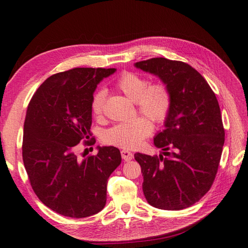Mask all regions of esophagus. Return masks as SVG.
<instances>
[{
  "mask_svg": "<svg viewBox=\"0 0 248 248\" xmlns=\"http://www.w3.org/2000/svg\"><path fill=\"white\" fill-rule=\"evenodd\" d=\"M121 156H122V159L124 161H130L133 158V154L131 152H129V151L122 150L121 151Z\"/></svg>",
  "mask_w": 248,
  "mask_h": 248,
  "instance_id": "34e87169",
  "label": "esophagus"
}]
</instances>
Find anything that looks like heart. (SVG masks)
I'll use <instances>...</instances> for the list:
<instances>
[{
    "label": "heart",
    "mask_w": 248,
    "mask_h": 248,
    "mask_svg": "<svg viewBox=\"0 0 248 248\" xmlns=\"http://www.w3.org/2000/svg\"><path fill=\"white\" fill-rule=\"evenodd\" d=\"M115 87L134 101L139 112L154 123L160 124L166 120L171 108V94L163 83H149L147 78L139 74L124 72L119 76ZM106 97L104 89L96 91L92 96L91 112L96 119L104 116ZM147 118L140 116L114 125L105 131L102 141L123 149L139 148L153 131L152 122Z\"/></svg>",
    "instance_id": "heart-1"
}]
</instances>
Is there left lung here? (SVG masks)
Here are the masks:
<instances>
[{"mask_svg": "<svg viewBox=\"0 0 248 248\" xmlns=\"http://www.w3.org/2000/svg\"><path fill=\"white\" fill-rule=\"evenodd\" d=\"M158 76L171 94L165 129L154 143L163 153H136L142 191L150 205L165 210L192 206L215 182L225 142L218 101L206 80L194 67L164 57L135 63Z\"/></svg>", "mask_w": 248, "mask_h": 248, "instance_id": "8db88e82", "label": "left lung"}]
</instances>
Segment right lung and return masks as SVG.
<instances>
[{
	"label": "right lung",
	"instance_id": "obj_1",
	"mask_svg": "<svg viewBox=\"0 0 248 248\" xmlns=\"http://www.w3.org/2000/svg\"><path fill=\"white\" fill-rule=\"evenodd\" d=\"M116 69H75L54 74L32 95L23 127L22 159L38 198L59 215L82 218L107 202L108 178L121 164L115 147L80 159L78 144L93 146L91 99L97 84Z\"/></svg>",
	"mask_w": 248,
	"mask_h": 248
}]
</instances>
